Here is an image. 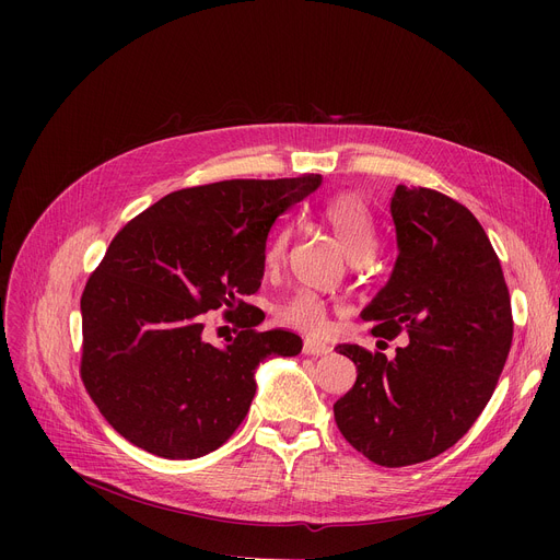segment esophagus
I'll return each mask as SVG.
<instances>
[{
  "label": "esophagus",
  "instance_id": "obj_1",
  "mask_svg": "<svg viewBox=\"0 0 560 560\" xmlns=\"http://www.w3.org/2000/svg\"><path fill=\"white\" fill-rule=\"evenodd\" d=\"M302 349H304L306 357H325V354H329V351H331L329 345L317 342V340H304Z\"/></svg>",
  "mask_w": 560,
  "mask_h": 560
}]
</instances>
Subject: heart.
I'll use <instances>...</instances> for the list:
<instances>
[{
    "mask_svg": "<svg viewBox=\"0 0 560 560\" xmlns=\"http://www.w3.org/2000/svg\"><path fill=\"white\" fill-rule=\"evenodd\" d=\"M319 220L325 222L338 238L340 247L351 260H368L378 245L376 222L368 201L359 192H340L319 206ZM292 241V226L279 224L270 235L262 252V265L268 272L279 270ZM277 319L283 327L302 334L319 336L329 327V304L315 292L302 290L277 306Z\"/></svg>",
    "mask_w": 560,
    "mask_h": 560,
    "instance_id": "b5f03b06",
    "label": "heart"
}]
</instances>
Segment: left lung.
I'll return each mask as SVG.
<instances>
[{
    "label": "left lung",
    "mask_w": 560,
    "mask_h": 560,
    "mask_svg": "<svg viewBox=\"0 0 560 560\" xmlns=\"http://www.w3.org/2000/svg\"><path fill=\"white\" fill-rule=\"evenodd\" d=\"M390 213L399 256L363 319L372 336L408 334V345L395 359L338 345L359 376L334 418L365 458L404 467L447 452L477 422L509 359L513 313L502 265L463 203L399 184Z\"/></svg>",
    "instance_id": "1"
}]
</instances>
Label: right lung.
Wrapping results in <instances>:
<instances>
[{
	"instance_id": "obj_1",
	"label": "right lung",
	"mask_w": 560,
	"mask_h": 560,
	"mask_svg": "<svg viewBox=\"0 0 560 560\" xmlns=\"http://www.w3.org/2000/svg\"><path fill=\"white\" fill-rule=\"evenodd\" d=\"M322 182L229 179L174 190L115 233L81 292V381L106 422L163 458L224 445L256 393L268 357H298L302 338L256 331L243 302L262 279L275 220ZM223 308L244 331L215 348L202 315Z\"/></svg>"
}]
</instances>
